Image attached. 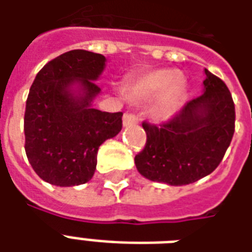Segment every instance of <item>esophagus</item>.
I'll list each match as a JSON object with an SVG mask.
<instances>
[{"instance_id":"1","label":"esophagus","mask_w":252,"mask_h":252,"mask_svg":"<svg viewBox=\"0 0 252 252\" xmlns=\"http://www.w3.org/2000/svg\"><path fill=\"white\" fill-rule=\"evenodd\" d=\"M137 121H139V119H137V116L133 115V113H126L124 117H123V124H124V126H136Z\"/></svg>"}]
</instances>
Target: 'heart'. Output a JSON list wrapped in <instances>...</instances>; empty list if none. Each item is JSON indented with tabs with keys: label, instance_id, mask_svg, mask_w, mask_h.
<instances>
[{
	"label": "heart",
	"instance_id": "b5f03b06",
	"mask_svg": "<svg viewBox=\"0 0 252 252\" xmlns=\"http://www.w3.org/2000/svg\"><path fill=\"white\" fill-rule=\"evenodd\" d=\"M186 92V82L175 70L159 68L148 72L128 88V97L133 102H146L159 95L153 106L154 119L167 120L180 109Z\"/></svg>",
	"mask_w": 252,
	"mask_h": 252
}]
</instances>
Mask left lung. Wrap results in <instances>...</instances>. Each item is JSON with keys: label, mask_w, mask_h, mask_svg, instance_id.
I'll return each mask as SVG.
<instances>
[{"label": "left lung", "mask_w": 252, "mask_h": 252, "mask_svg": "<svg viewBox=\"0 0 252 252\" xmlns=\"http://www.w3.org/2000/svg\"><path fill=\"white\" fill-rule=\"evenodd\" d=\"M204 94L166 123H143L147 142L135 157L137 171L167 185H189L220 164L235 132V104L227 85L205 68Z\"/></svg>", "instance_id": "left-lung-1"}]
</instances>
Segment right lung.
Instances as JSON below:
<instances>
[{
	"instance_id": "right-lung-1",
	"label": "right lung",
	"mask_w": 252,
	"mask_h": 252,
	"mask_svg": "<svg viewBox=\"0 0 252 252\" xmlns=\"http://www.w3.org/2000/svg\"><path fill=\"white\" fill-rule=\"evenodd\" d=\"M104 55L72 50L37 72L27 98L25 153L32 169L51 185L75 186L92 180L99 146L123 128V113L92 108ZM76 88H74L73 86Z\"/></svg>"
}]
</instances>
